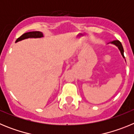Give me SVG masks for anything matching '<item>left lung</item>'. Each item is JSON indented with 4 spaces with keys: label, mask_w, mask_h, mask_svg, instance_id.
Masks as SVG:
<instances>
[{
    "label": "left lung",
    "mask_w": 134,
    "mask_h": 134,
    "mask_svg": "<svg viewBox=\"0 0 134 134\" xmlns=\"http://www.w3.org/2000/svg\"><path fill=\"white\" fill-rule=\"evenodd\" d=\"M111 43H112V44H114L115 46H116L118 48V49H119V51H120L121 54V55H122L123 58H125V57H124V48H123L122 45H121V42L119 41H118V40H115V41H111V42H110Z\"/></svg>",
    "instance_id": "1"
}]
</instances>
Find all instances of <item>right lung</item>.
Instances as JSON below:
<instances>
[{
  "instance_id": "obj_1",
  "label": "right lung",
  "mask_w": 134,
  "mask_h": 134,
  "mask_svg": "<svg viewBox=\"0 0 134 134\" xmlns=\"http://www.w3.org/2000/svg\"><path fill=\"white\" fill-rule=\"evenodd\" d=\"M43 37V34L40 31H31L27 32L25 34H23L21 37H19L17 40H16V42L21 41V40H25L28 38H40Z\"/></svg>"
}]
</instances>
